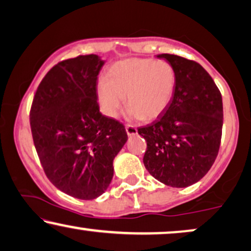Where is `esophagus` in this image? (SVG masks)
Listing matches in <instances>:
<instances>
[{"instance_id":"obj_1","label":"esophagus","mask_w":251,"mask_h":251,"mask_svg":"<svg viewBox=\"0 0 251 251\" xmlns=\"http://www.w3.org/2000/svg\"><path fill=\"white\" fill-rule=\"evenodd\" d=\"M126 133H127V135H135L136 133H138V129H136L135 126L133 125H126Z\"/></svg>"}]
</instances>
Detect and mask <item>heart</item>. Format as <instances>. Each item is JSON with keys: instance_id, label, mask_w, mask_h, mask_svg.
Returning <instances> with one entry per match:
<instances>
[{"instance_id": "obj_1", "label": "heart", "mask_w": 251, "mask_h": 251, "mask_svg": "<svg viewBox=\"0 0 251 251\" xmlns=\"http://www.w3.org/2000/svg\"><path fill=\"white\" fill-rule=\"evenodd\" d=\"M178 75L171 63L155 59L131 58L116 63L108 79L98 83V100L102 112L116 118L129 105L132 118L152 120L162 116L175 98Z\"/></svg>"}]
</instances>
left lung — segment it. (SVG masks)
I'll list each match as a JSON object with an SVG mask.
<instances>
[{
	"label": "left lung",
	"mask_w": 251,
	"mask_h": 251,
	"mask_svg": "<svg viewBox=\"0 0 251 251\" xmlns=\"http://www.w3.org/2000/svg\"><path fill=\"white\" fill-rule=\"evenodd\" d=\"M175 66L178 82L169 109L138 133L147 142L143 164L166 186L182 188L204 176L218 155L223 100L199 63L170 53L157 56Z\"/></svg>",
	"instance_id": "8db88e82"
}]
</instances>
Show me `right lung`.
<instances>
[{
	"mask_svg": "<svg viewBox=\"0 0 251 251\" xmlns=\"http://www.w3.org/2000/svg\"><path fill=\"white\" fill-rule=\"evenodd\" d=\"M103 64L96 55L57 63L40 82L29 111L47 178L80 200H94L105 192L113 158L127 141L123 124L100 112L96 81Z\"/></svg>",
	"mask_w": 251,
	"mask_h": 251,
	"instance_id": "add662e5",
	"label": "right lung"
}]
</instances>
